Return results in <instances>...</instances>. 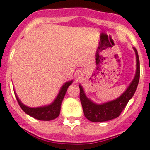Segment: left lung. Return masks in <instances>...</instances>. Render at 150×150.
I'll return each mask as SVG.
<instances>
[{
	"mask_svg": "<svg viewBox=\"0 0 150 150\" xmlns=\"http://www.w3.org/2000/svg\"><path fill=\"white\" fill-rule=\"evenodd\" d=\"M133 48L135 52L137 62L135 76L126 90L117 99L105 102L102 105H97L86 96L83 89L81 85H79L80 100L83 108V114L85 117L91 122H105L118 117L120 115L121 112L125 108L129 101L134 96L140 79V60L137 49L135 48Z\"/></svg>",
	"mask_w": 150,
	"mask_h": 150,
	"instance_id": "left-lung-1",
	"label": "left lung"
}]
</instances>
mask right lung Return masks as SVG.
<instances>
[{
    "instance_id": "add662e5",
    "label": "right lung",
    "mask_w": 150,
    "mask_h": 150,
    "mask_svg": "<svg viewBox=\"0 0 150 150\" xmlns=\"http://www.w3.org/2000/svg\"><path fill=\"white\" fill-rule=\"evenodd\" d=\"M72 81L66 82L60 89L58 95L55 98V100L48 106H43V107L38 108H29L21 103L19 99H18V96L16 94V99L18 101V103L20 107H21V108L30 117H33L36 120H54L60 115L62 101H63V98L65 96L66 92H67L69 86L70 84H72Z\"/></svg>"
}]
</instances>
